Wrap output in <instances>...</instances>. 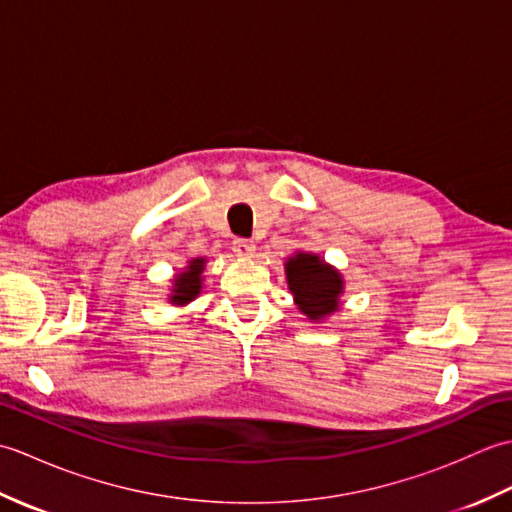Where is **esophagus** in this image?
<instances>
[{
  "label": "esophagus",
  "mask_w": 512,
  "mask_h": 512,
  "mask_svg": "<svg viewBox=\"0 0 512 512\" xmlns=\"http://www.w3.org/2000/svg\"><path fill=\"white\" fill-rule=\"evenodd\" d=\"M233 250L239 257H250V255H255V244L250 242V239L237 237V239H233Z\"/></svg>",
  "instance_id": "34e87169"
}]
</instances>
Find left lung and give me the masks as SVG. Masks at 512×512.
I'll list each match as a JSON object with an SVG mask.
<instances>
[{"mask_svg":"<svg viewBox=\"0 0 512 512\" xmlns=\"http://www.w3.org/2000/svg\"><path fill=\"white\" fill-rule=\"evenodd\" d=\"M288 288L303 314L310 319H323L325 314L339 308V295L343 292L341 275L325 266L317 255L299 253L286 262Z\"/></svg>","mask_w":512,"mask_h":512,"instance_id":"obj_1","label":"left lung"}]
</instances>
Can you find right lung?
<instances>
[{
    "mask_svg": "<svg viewBox=\"0 0 512 512\" xmlns=\"http://www.w3.org/2000/svg\"><path fill=\"white\" fill-rule=\"evenodd\" d=\"M202 270H204V259H193V262L189 264L187 273H182L176 277V288H173V297L171 301L178 303V306H182V303L191 301L195 295L200 292V284H202Z\"/></svg>",
    "mask_w": 512,
    "mask_h": 512,
    "instance_id": "obj_1",
    "label": "right lung"
}]
</instances>
